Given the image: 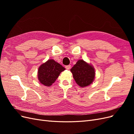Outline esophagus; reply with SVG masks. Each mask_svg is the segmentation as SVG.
<instances>
[{
	"mask_svg": "<svg viewBox=\"0 0 134 134\" xmlns=\"http://www.w3.org/2000/svg\"><path fill=\"white\" fill-rule=\"evenodd\" d=\"M65 68L67 70H69L71 68V65H67V66H65Z\"/></svg>",
	"mask_w": 134,
	"mask_h": 134,
	"instance_id": "obj_1",
	"label": "esophagus"
}]
</instances>
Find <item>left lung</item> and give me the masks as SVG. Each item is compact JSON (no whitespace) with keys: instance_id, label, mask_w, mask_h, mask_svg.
<instances>
[{"instance_id":"8db88e82","label":"left lung","mask_w":134,"mask_h":134,"mask_svg":"<svg viewBox=\"0 0 134 134\" xmlns=\"http://www.w3.org/2000/svg\"><path fill=\"white\" fill-rule=\"evenodd\" d=\"M70 71L76 83L81 87L89 86L94 80L95 76L94 68L83 60H78Z\"/></svg>"}]
</instances>
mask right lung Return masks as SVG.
<instances>
[{"label":"right lung","instance_id":"1","mask_svg":"<svg viewBox=\"0 0 134 134\" xmlns=\"http://www.w3.org/2000/svg\"><path fill=\"white\" fill-rule=\"evenodd\" d=\"M65 69L62 65L54 60H48L39 67L38 78L40 82L47 87L51 86L58 78L60 72Z\"/></svg>","mask_w":134,"mask_h":134}]
</instances>
